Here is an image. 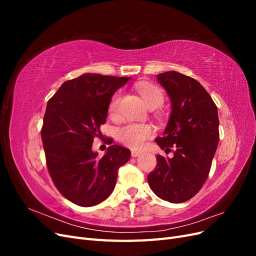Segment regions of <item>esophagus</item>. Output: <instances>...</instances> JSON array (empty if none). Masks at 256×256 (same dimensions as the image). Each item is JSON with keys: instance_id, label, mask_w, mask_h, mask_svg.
I'll use <instances>...</instances> for the list:
<instances>
[{"instance_id": "34e87169", "label": "esophagus", "mask_w": 256, "mask_h": 256, "mask_svg": "<svg viewBox=\"0 0 256 256\" xmlns=\"http://www.w3.org/2000/svg\"><path fill=\"white\" fill-rule=\"evenodd\" d=\"M140 154H141L140 152H138V150H131V156H132V157H138V156H140Z\"/></svg>"}]
</instances>
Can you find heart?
Listing matches in <instances>:
<instances>
[{"label":"heart","mask_w":256,"mask_h":256,"mask_svg":"<svg viewBox=\"0 0 256 256\" xmlns=\"http://www.w3.org/2000/svg\"><path fill=\"white\" fill-rule=\"evenodd\" d=\"M136 90L138 94L143 98L144 102L150 109H158L164 102V92L161 90L156 85L150 83L141 82L136 84ZM120 94L113 96L111 102L109 104V114L111 116H115L118 111V104H120ZM152 134V126L147 124H136L129 122L120 127L116 130V138L118 140L126 145L130 148L138 150L141 148L144 145L145 141Z\"/></svg>","instance_id":"heart-1"}]
</instances>
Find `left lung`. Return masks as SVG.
<instances>
[{"label": "left lung", "instance_id": "8db88e82", "mask_svg": "<svg viewBox=\"0 0 256 256\" xmlns=\"http://www.w3.org/2000/svg\"><path fill=\"white\" fill-rule=\"evenodd\" d=\"M171 99L172 113L156 142L162 150L174 147V157L157 154V166L147 176L158 198L184 203L205 184L219 143L218 109L196 80L176 72L157 74Z\"/></svg>", "mask_w": 256, "mask_h": 256}]
</instances>
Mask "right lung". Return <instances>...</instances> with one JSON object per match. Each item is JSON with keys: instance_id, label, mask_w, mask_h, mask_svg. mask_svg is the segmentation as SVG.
<instances>
[{"instance_id": "add662e5", "label": "right lung", "mask_w": 256, "mask_h": 256, "mask_svg": "<svg viewBox=\"0 0 256 256\" xmlns=\"http://www.w3.org/2000/svg\"><path fill=\"white\" fill-rule=\"evenodd\" d=\"M128 80L85 74L64 82L47 104L42 128L47 168L60 194L76 205L104 200L115 187L118 168L130 158V150L116 144L102 158L92 150L113 94Z\"/></svg>"}]
</instances>
